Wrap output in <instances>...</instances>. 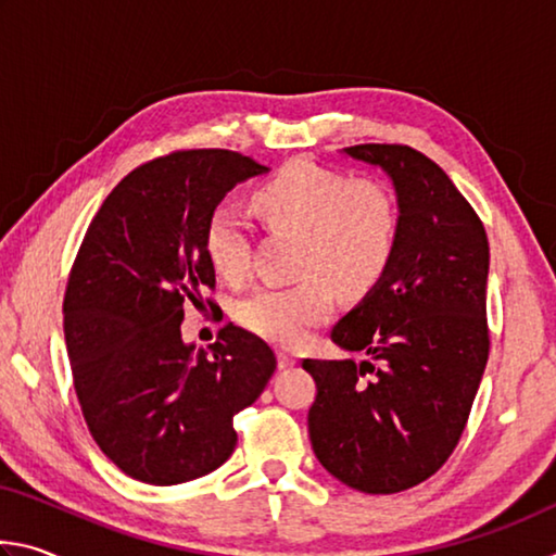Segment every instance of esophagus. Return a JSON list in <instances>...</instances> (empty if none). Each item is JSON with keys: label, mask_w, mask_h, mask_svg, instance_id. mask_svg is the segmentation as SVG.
<instances>
[{"label": "esophagus", "mask_w": 556, "mask_h": 556, "mask_svg": "<svg viewBox=\"0 0 556 556\" xmlns=\"http://www.w3.org/2000/svg\"><path fill=\"white\" fill-rule=\"evenodd\" d=\"M296 361H299V355H296V353H291V351H279V368H294Z\"/></svg>", "instance_id": "34e87169"}]
</instances>
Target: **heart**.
<instances>
[{"label":"heart","mask_w":556,"mask_h":556,"mask_svg":"<svg viewBox=\"0 0 556 556\" xmlns=\"http://www.w3.org/2000/svg\"><path fill=\"white\" fill-rule=\"evenodd\" d=\"M269 230L296 235L294 285L262 287L240 301L238 321L279 345H299L333 312L336 289L361 296L384 277L400 242V203L388 186L314 162H291L252 193ZM205 255L223 279L252 267L248 223L215 208L205 223Z\"/></svg>","instance_id":"1"}]
</instances>
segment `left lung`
Here are the masks:
<instances>
[{"mask_svg":"<svg viewBox=\"0 0 556 556\" xmlns=\"http://www.w3.org/2000/svg\"><path fill=\"white\" fill-rule=\"evenodd\" d=\"M343 152L392 178L402 225L384 277L331 331L365 361L301 363L316 380L308 437L338 481L390 495L434 476L464 434L491 351V248L481 218L429 156L404 144Z\"/></svg>","mask_w":556,"mask_h":556,"instance_id":"8db88e82","label":"left lung"}]
</instances>
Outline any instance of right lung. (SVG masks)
<instances>
[{"instance_id": "add662e5", "label": "right lung", "mask_w": 556, "mask_h": 556, "mask_svg": "<svg viewBox=\"0 0 556 556\" xmlns=\"http://www.w3.org/2000/svg\"><path fill=\"white\" fill-rule=\"evenodd\" d=\"M269 172L228 149L152 159L112 188L83 238L63 299L75 394L92 439L122 473L176 485L211 473L238 444L232 417L277 357L223 326L208 353L184 343V304L215 289L205 223L225 193Z\"/></svg>"}]
</instances>
